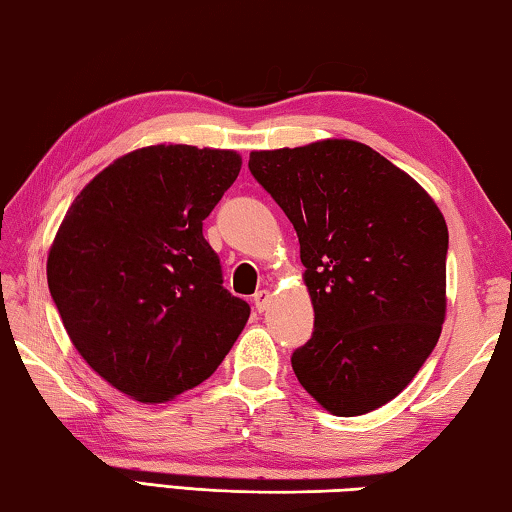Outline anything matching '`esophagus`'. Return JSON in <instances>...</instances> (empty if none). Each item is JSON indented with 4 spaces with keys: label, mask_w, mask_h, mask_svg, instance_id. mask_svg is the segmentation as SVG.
I'll return each mask as SVG.
<instances>
[{
    "label": "esophagus",
    "mask_w": 512,
    "mask_h": 512,
    "mask_svg": "<svg viewBox=\"0 0 512 512\" xmlns=\"http://www.w3.org/2000/svg\"><path fill=\"white\" fill-rule=\"evenodd\" d=\"M253 302H255L257 311H266V309H268V305H271V291H266V289L257 291L255 296H253Z\"/></svg>",
    "instance_id": "1"
}]
</instances>
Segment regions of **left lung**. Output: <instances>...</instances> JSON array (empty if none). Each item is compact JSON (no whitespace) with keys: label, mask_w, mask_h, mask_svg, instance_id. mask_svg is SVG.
<instances>
[{"label":"left lung","mask_w":512,"mask_h":512,"mask_svg":"<svg viewBox=\"0 0 512 512\" xmlns=\"http://www.w3.org/2000/svg\"><path fill=\"white\" fill-rule=\"evenodd\" d=\"M248 169L298 232L314 305V334L291 357L302 388L341 418L388 404L445 323L443 212L409 173L352 140L253 151Z\"/></svg>","instance_id":"1"}]
</instances>
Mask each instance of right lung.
Returning <instances> with one entry per match:
<instances>
[{"label": "right lung", "instance_id": "1", "mask_svg": "<svg viewBox=\"0 0 512 512\" xmlns=\"http://www.w3.org/2000/svg\"><path fill=\"white\" fill-rule=\"evenodd\" d=\"M239 169L237 151L144 146L97 173L56 232L47 282L69 341L137 402L205 381L250 316L203 237Z\"/></svg>", "mask_w": 512, "mask_h": 512}]
</instances>
